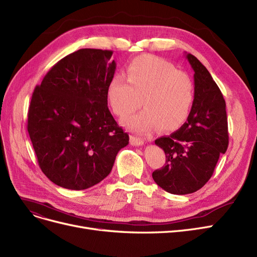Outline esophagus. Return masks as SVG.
I'll return each mask as SVG.
<instances>
[{
	"label": "esophagus",
	"instance_id": "obj_1",
	"mask_svg": "<svg viewBox=\"0 0 257 257\" xmlns=\"http://www.w3.org/2000/svg\"><path fill=\"white\" fill-rule=\"evenodd\" d=\"M130 143H131V145H134V146H141V145L144 144V139L131 136L130 137Z\"/></svg>",
	"mask_w": 257,
	"mask_h": 257
}]
</instances>
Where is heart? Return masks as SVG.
Returning <instances> with one entry per match:
<instances>
[{"label":"heart","mask_w":257,"mask_h":257,"mask_svg":"<svg viewBox=\"0 0 257 257\" xmlns=\"http://www.w3.org/2000/svg\"><path fill=\"white\" fill-rule=\"evenodd\" d=\"M106 97L115 115L126 117L142 104L144 110L125 119L135 131L157 127L174 131L181 127L191 113L195 85L188 74L160 57L143 55L127 66L126 78L115 75L107 87Z\"/></svg>","instance_id":"b5f03b06"}]
</instances>
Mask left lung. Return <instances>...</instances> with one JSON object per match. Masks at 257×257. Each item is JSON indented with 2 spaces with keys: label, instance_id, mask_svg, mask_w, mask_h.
<instances>
[{
  "label": "left lung",
  "instance_id": "1",
  "mask_svg": "<svg viewBox=\"0 0 257 257\" xmlns=\"http://www.w3.org/2000/svg\"><path fill=\"white\" fill-rule=\"evenodd\" d=\"M195 98L191 113L179 130L155 141L166 156V163L153 173L155 182L167 193L197 192L211 179L219 157L229 145L225 101L210 72L192 54Z\"/></svg>",
  "mask_w": 257,
  "mask_h": 257
}]
</instances>
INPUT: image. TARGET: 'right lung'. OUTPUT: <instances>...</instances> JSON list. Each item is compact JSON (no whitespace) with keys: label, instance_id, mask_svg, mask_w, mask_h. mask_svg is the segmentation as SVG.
I'll use <instances>...</instances> for the list:
<instances>
[{"label":"right lung","instance_id":"1","mask_svg":"<svg viewBox=\"0 0 257 257\" xmlns=\"http://www.w3.org/2000/svg\"><path fill=\"white\" fill-rule=\"evenodd\" d=\"M112 54L78 50L35 88L27 131L41 170L58 186L81 191L99 183L129 143L108 108L107 87L116 69Z\"/></svg>","mask_w":257,"mask_h":257}]
</instances>
